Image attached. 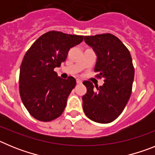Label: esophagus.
I'll return each instance as SVG.
<instances>
[{
	"label": "esophagus",
	"instance_id": "esophagus-1",
	"mask_svg": "<svg viewBox=\"0 0 155 155\" xmlns=\"http://www.w3.org/2000/svg\"><path fill=\"white\" fill-rule=\"evenodd\" d=\"M77 84H82V81L80 80V79H77Z\"/></svg>",
	"mask_w": 155,
	"mask_h": 155
}]
</instances>
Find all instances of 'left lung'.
<instances>
[{
    "instance_id": "obj_1",
    "label": "left lung",
    "mask_w": 155,
    "mask_h": 155,
    "mask_svg": "<svg viewBox=\"0 0 155 155\" xmlns=\"http://www.w3.org/2000/svg\"><path fill=\"white\" fill-rule=\"evenodd\" d=\"M84 41L97 55L94 71L103 78L102 86L89 81L83 84L87 93L82 97L86 116L99 124L114 121L124 111L132 92L134 68L130 51L119 38L110 33L84 36Z\"/></svg>"
}]
</instances>
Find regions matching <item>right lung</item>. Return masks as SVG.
<instances>
[{
  "label": "right lung",
  "instance_id": "1",
  "mask_svg": "<svg viewBox=\"0 0 155 155\" xmlns=\"http://www.w3.org/2000/svg\"><path fill=\"white\" fill-rule=\"evenodd\" d=\"M83 39V35L50 31L35 40L25 53L20 68L19 92L28 112L37 120L52 121L64 111L76 80L71 76L62 79L54 68L60 67L70 49Z\"/></svg>",
  "mask_w": 155,
  "mask_h": 155
}]
</instances>
